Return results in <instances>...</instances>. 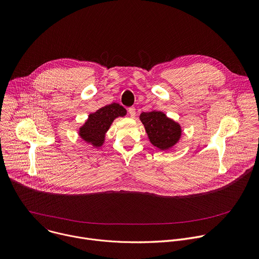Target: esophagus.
Segmentation results:
<instances>
[{
    "label": "esophagus",
    "instance_id": "34e87169",
    "mask_svg": "<svg viewBox=\"0 0 259 259\" xmlns=\"http://www.w3.org/2000/svg\"><path fill=\"white\" fill-rule=\"evenodd\" d=\"M128 113H129V115H130L132 118H134V117H135V115H136V111H135V109H134V108H129Z\"/></svg>",
    "mask_w": 259,
    "mask_h": 259
}]
</instances>
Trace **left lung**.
<instances>
[{
	"label": "left lung",
	"mask_w": 259,
	"mask_h": 259,
	"mask_svg": "<svg viewBox=\"0 0 259 259\" xmlns=\"http://www.w3.org/2000/svg\"><path fill=\"white\" fill-rule=\"evenodd\" d=\"M152 145L161 150L173 147L181 138L180 124L167 118L160 111L143 112L139 117Z\"/></svg>",
	"instance_id": "1"
}]
</instances>
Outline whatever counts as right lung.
I'll return each instance as SVG.
<instances>
[{"mask_svg": "<svg viewBox=\"0 0 259 259\" xmlns=\"http://www.w3.org/2000/svg\"><path fill=\"white\" fill-rule=\"evenodd\" d=\"M126 110L119 104L113 103L90 114L89 119L79 128V136L85 142L91 143L94 147H101L106 138V133L114 120L124 117Z\"/></svg>", "mask_w": 259, "mask_h": 259, "instance_id": "right-lung-1", "label": "right lung"}]
</instances>
